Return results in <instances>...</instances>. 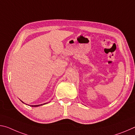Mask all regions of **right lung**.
<instances>
[{
    "mask_svg": "<svg viewBox=\"0 0 135 135\" xmlns=\"http://www.w3.org/2000/svg\"><path fill=\"white\" fill-rule=\"evenodd\" d=\"M43 105V104H41V105ZM39 105H31V106L32 107H38Z\"/></svg>",
    "mask_w": 135,
    "mask_h": 135,
    "instance_id": "obj_1",
    "label": "right lung"
}]
</instances>
